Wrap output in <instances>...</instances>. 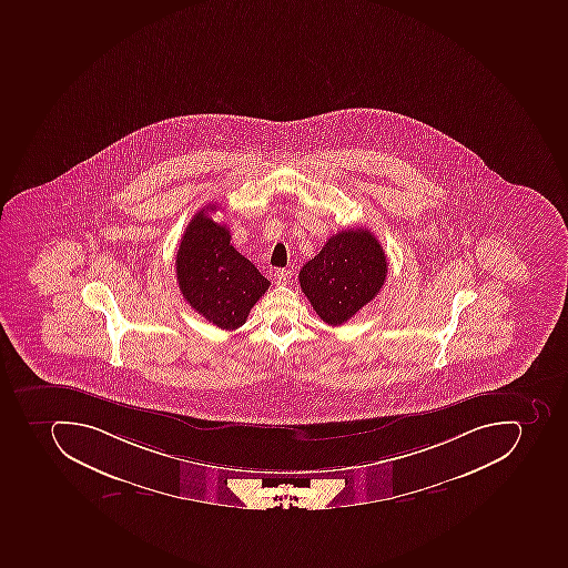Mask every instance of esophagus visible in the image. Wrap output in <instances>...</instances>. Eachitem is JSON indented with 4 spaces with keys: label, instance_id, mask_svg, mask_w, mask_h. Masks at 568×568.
<instances>
[{
    "label": "esophagus",
    "instance_id": "obj_1",
    "mask_svg": "<svg viewBox=\"0 0 568 568\" xmlns=\"http://www.w3.org/2000/svg\"><path fill=\"white\" fill-rule=\"evenodd\" d=\"M294 273L288 271V268H277L276 273H274V283L276 285H286V283L291 282Z\"/></svg>",
    "mask_w": 568,
    "mask_h": 568
}]
</instances>
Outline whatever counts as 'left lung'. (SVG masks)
I'll return each mask as SVG.
<instances>
[{
  "instance_id": "obj_1",
  "label": "left lung",
  "mask_w": 568,
  "mask_h": 568,
  "mask_svg": "<svg viewBox=\"0 0 568 568\" xmlns=\"http://www.w3.org/2000/svg\"><path fill=\"white\" fill-rule=\"evenodd\" d=\"M387 276L383 246L366 229L335 233L301 268L300 283L313 310L329 326H342L375 300Z\"/></svg>"
}]
</instances>
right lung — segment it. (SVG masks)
<instances>
[{
    "label": "right lung",
    "instance_id": "right-lung-1",
    "mask_svg": "<svg viewBox=\"0 0 568 568\" xmlns=\"http://www.w3.org/2000/svg\"><path fill=\"white\" fill-rule=\"evenodd\" d=\"M211 211L216 205L196 212L182 235L176 282L194 312L221 329L233 331L246 322L271 283L230 244V230L212 220Z\"/></svg>",
    "mask_w": 568,
    "mask_h": 568
}]
</instances>
